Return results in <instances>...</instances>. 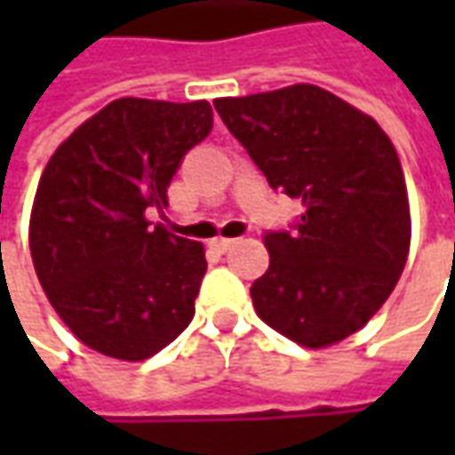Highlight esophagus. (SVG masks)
<instances>
[{
  "label": "esophagus",
  "mask_w": 455,
  "mask_h": 455,
  "mask_svg": "<svg viewBox=\"0 0 455 455\" xmlns=\"http://www.w3.org/2000/svg\"><path fill=\"white\" fill-rule=\"evenodd\" d=\"M235 243L237 240H233V237H218V240H212V248L220 251V253H228Z\"/></svg>",
  "instance_id": "1"
}]
</instances>
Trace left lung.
Instances as JSON below:
<instances>
[{"label":"left lung","instance_id":"obj_1","mask_svg":"<svg viewBox=\"0 0 455 455\" xmlns=\"http://www.w3.org/2000/svg\"><path fill=\"white\" fill-rule=\"evenodd\" d=\"M225 126L273 189L304 204L293 233H268L255 314L323 349L359 331L393 293L411 251V204L390 136L311 83L215 98Z\"/></svg>","mask_w":455,"mask_h":455}]
</instances>
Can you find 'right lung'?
Wrapping results in <instances>:
<instances>
[{
	"mask_svg": "<svg viewBox=\"0 0 455 455\" xmlns=\"http://www.w3.org/2000/svg\"><path fill=\"white\" fill-rule=\"evenodd\" d=\"M212 132L207 100L118 98L83 121L44 166L29 215L35 273L85 347L141 362L195 316L202 243L151 228L182 156Z\"/></svg>",
	"mask_w": 455,
	"mask_h": 455,
	"instance_id": "right-lung-1",
	"label": "right lung"
}]
</instances>
